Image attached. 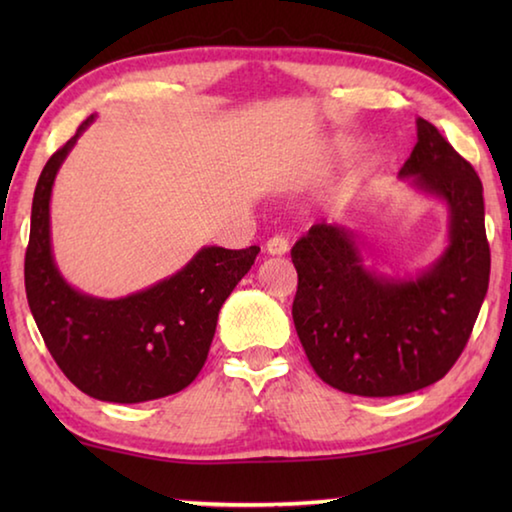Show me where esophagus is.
Masks as SVG:
<instances>
[{"label": "esophagus", "instance_id": "1", "mask_svg": "<svg viewBox=\"0 0 512 512\" xmlns=\"http://www.w3.org/2000/svg\"><path fill=\"white\" fill-rule=\"evenodd\" d=\"M266 253L268 255H277V257H280V255H284V253H287V250H289V241L287 239H284V237H271V239H268L266 241Z\"/></svg>", "mask_w": 512, "mask_h": 512}]
</instances>
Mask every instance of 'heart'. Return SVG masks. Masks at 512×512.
<instances>
[{"instance_id": "obj_1", "label": "heart", "mask_w": 512, "mask_h": 512, "mask_svg": "<svg viewBox=\"0 0 512 512\" xmlns=\"http://www.w3.org/2000/svg\"><path fill=\"white\" fill-rule=\"evenodd\" d=\"M350 158H352V146H350L348 142H343V140H336V142L325 151V160L332 162V164L345 162V160H350Z\"/></svg>"}]
</instances>
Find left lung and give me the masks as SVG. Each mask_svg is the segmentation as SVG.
<instances>
[{
	"mask_svg": "<svg viewBox=\"0 0 512 512\" xmlns=\"http://www.w3.org/2000/svg\"><path fill=\"white\" fill-rule=\"evenodd\" d=\"M400 169L413 192L447 207V246L415 275L366 266V239L318 223L291 250L293 325L316 375L343 393L393 397L443 379L461 357L490 280L483 185L438 128L415 119Z\"/></svg>",
	"mask_w": 512,
	"mask_h": 512,
	"instance_id": "left-lung-1",
	"label": "left lung"
}]
</instances>
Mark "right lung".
<instances>
[{
  "label": "right lung",
  "instance_id": "right-lung-1",
  "mask_svg": "<svg viewBox=\"0 0 512 512\" xmlns=\"http://www.w3.org/2000/svg\"><path fill=\"white\" fill-rule=\"evenodd\" d=\"M92 121H83L38 178L24 257L27 300L51 357L85 395L112 404L160 400L201 372L223 302L259 248L203 246L180 271L115 300L72 287L54 259L49 203L60 167Z\"/></svg>",
  "mask_w": 512,
  "mask_h": 512
}]
</instances>
